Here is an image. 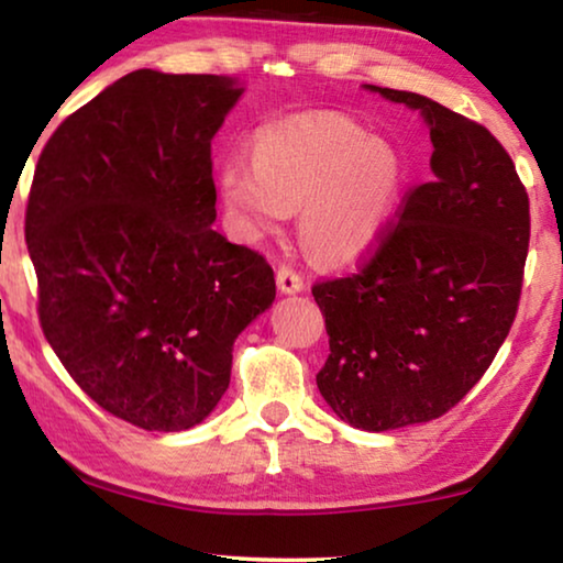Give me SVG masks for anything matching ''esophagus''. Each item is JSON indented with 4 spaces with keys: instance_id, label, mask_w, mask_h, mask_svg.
<instances>
[{
    "instance_id": "1",
    "label": "esophagus",
    "mask_w": 563,
    "mask_h": 563,
    "mask_svg": "<svg viewBox=\"0 0 563 563\" xmlns=\"http://www.w3.org/2000/svg\"><path fill=\"white\" fill-rule=\"evenodd\" d=\"M275 280H278L280 292H300L306 288L303 275H300L296 267H290V265H280L278 273H275Z\"/></svg>"
}]
</instances>
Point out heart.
Returning a JSON list of instances; mask_svg holds the SVG:
<instances>
[{"mask_svg": "<svg viewBox=\"0 0 563 563\" xmlns=\"http://www.w3.org/2000/svg\"><path fill=\"white\" fill-rule=\"evenodd\" d=\"M217 188L247 240L278 234L300 209V236L316 257L344 263L377 240L402 188V161L387 142L342 117L265 130L252 163H221Z\"/></svg>", "mask_w": 563, "mask_h": 563, "instance_id": "b5f03b06", "label": "heart"}]
</instances>
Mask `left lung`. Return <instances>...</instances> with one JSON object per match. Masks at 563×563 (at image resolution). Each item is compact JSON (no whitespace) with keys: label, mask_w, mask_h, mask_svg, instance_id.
<instances>
[{"label":"left lung","mask_w":563,"mask_h":563,"mask_svg":"<svg viewBox=\"0 0 563 563\" xmlns=\"http://www.w3.org/2000/svg\"><path fill=\"white\" fill-rule=\"evenodd\" d=\"M367 89L423 114L433 178L402 196L354 273L313 283L329 334L316 385L354 429L390 431L449 413L493 364L518 313L530 203L487 126Z\"/></svg>","instance_id":"1"}]
</instances>
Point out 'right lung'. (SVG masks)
Instances as JSON below:
<instances>
[{"label":"right lung","instance_id":"obj_1","mask_svg":"<svg viewBox=\"0 0 563 563\" xmlns=\"http://www.w3.org/2000/svg\"><path fill=\"white\" fill-rule=\"evenodd\" d=\"M242 89L142 68L76 109L37 157L25 240L43 334L74 383L145 431L217 408L234 339L275 298L260 252L213 232L211 140Z\"/></svg>","mask_w":563,"mask_h":563}]
</instances>
